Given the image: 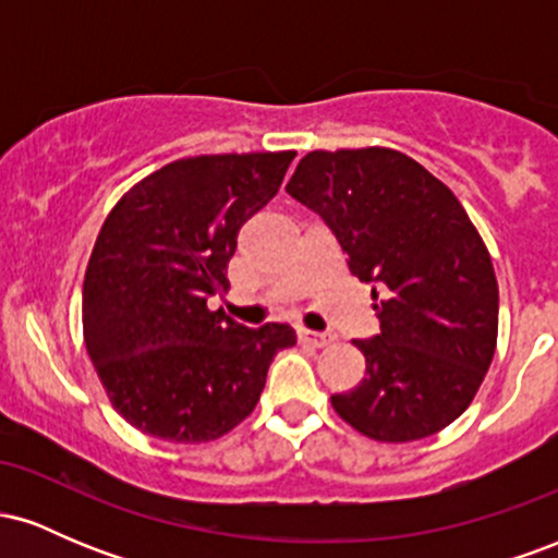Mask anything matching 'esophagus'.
<instances>
[{"label": "esophagus", "mask_w": 558, "mask_h": 558, "mask_svg": "<svg viewBox=\"0 0 558 558\" xmlns=\"http://www.w3.org/2000/svg\"><path fill=\"white\" fill-rule=\"evenodd\" d=\"M299 341L315 345V349H323V345H328V343L336 341V336H332V332H315V330H304V328H301L299 330Z\"/></svg>", "instance_id": "34e87169"}]
</instances>
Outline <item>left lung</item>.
Masks as SVG:
<instances>
[{
    "instance_id": "left-lung-1",
    "label": "left lung",
    "mask_w": 558,
    "mask_h": 558,
    "mask_svg": "<svg viewBox=\"0 0 558 558\" xmlns=\"http://www.w3.org/2000/svg\"><path fill=\"white\" fill-rule=\"evenodd\" d=\"M286 191L332 230L380 319L354 341L364 380L332 409L383 444L444 430L475 399L498 336L496 272L459 198L383 146L310 151Z\"/></svg>"
}]
</instances>
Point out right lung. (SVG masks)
Segmentation results:
<instances>
[{
    "mask_svg": "<svg viewBox=\"0 0 558 558\" xmlns=\"http://www.w3.org/2000/svg\"><path fill=\"white\" fill-rule=\"evenodd\" d=\"M296 151L178 159L133 185L96 235L83 280V341L112 407L141 433L204 444L257 407L288 325L246 328L228 291L239 230L278 194Z\"/></svg>",
    "mask_w": 558,
    "mask_h": 558,
    "instance_id": "obj_1",
    "label": "right lung"
}]
</instances>
